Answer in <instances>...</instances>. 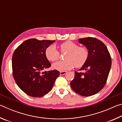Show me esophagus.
Here are the masks:
<instances>
[{"label":"esophagus","mask_w":122,"mask_h":122,"mask_svg":"<svg viewBox=\"0 0 122 122\" xmlns=\"http://www.w3.org/2000/svg\"><path fill=\"white\" fill-rule=\"evenodd\" d=\"M66 73H67V71H61L60 72V74L61 75H65Z\"/></svg>","instance_id":"34e87169"}]
</instances>
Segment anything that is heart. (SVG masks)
Masks as SVG:
<instances>
[{"label": "heart", "instance_id": "heart-1", "mask_svg": "<svg viewBox=\"0 0 122 122\" xmlns=\"http://www.w3.org/2000/svg\"><path fill=\"white\" fill-rule=\"evenodd\" d=\"M61 52H67L65 61H60L53 65V69L65 71L73 68L75 66L79 68L83 66L88 58V51L84 47H78L71 41H66L60 45ZM45 55L48 60L54 62L58 60L59 52L54 45H51L45 51Z\"/></svg>", "mask_w": 122, "mask_h": 122}]
</instances>
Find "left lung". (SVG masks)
<instances>
[{"label": "left lung", "instance_id": "left-lung-1", "mask_svg": "<svg viewBox=\"0 0 122 122\" xmlns=\"http://www.w3.org/2000/svg\"><path fill=\"white\" fill-rule=\"evenodd\" d=\"M78 42L87 48L88 58L71 82L74 92L83 96L97 93L106 83L111 66V56L103 42L92 37L78 39Z\"/></svg>", "mask_w": 122, "mask_h": 122}]
</instances>
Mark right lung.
<instances>
[{
	"mask_svg": "<svg viewBox=\"0 0 122 122\" xmlns=\"http://www.w3.org/2000/svg\"><path fill=\"white\" fill-rule=\"evenodd\" d=\"M55 40L30 39L18 47L12 56V70L18 86L28 95L40 97L53 88L60 73L56 70L42 71L51 67L45 55Z\"/></svg>",
	"mask_w": 122,
	"mask_h": 122,
	"instance_id": "obj_1",
	"label": "right lung"
}]
</instances>
